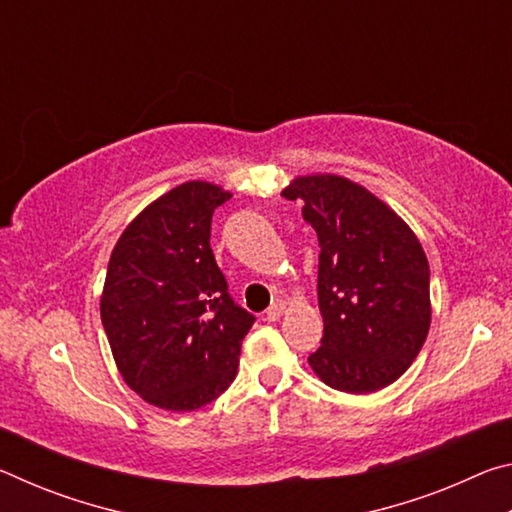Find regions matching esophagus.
Segmentation results:
<instances>
[{
    "mask_svg": "<svg viewBox=\"0 0 512 512\" xmlns=\"http://www.w3.org/2000/svg\"><path fill=\"white\" fill-rule=\"evenodd\" d=\"M284 307H287V305H284L282 300L271 302V307L266 309V318H268V320H277V318H280V316L284 314Z\"/></svg>",
    "mask_w": 512,
    "mask_h": 512,
    "instance_id": "esophagus-1",
    "label": "esophagus"
}]
</instances>
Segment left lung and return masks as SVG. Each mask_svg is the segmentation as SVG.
<instances>
[{"label": "left lung", "instance_id": "obj_1", "mask_svg": "<svg viewBox=\"0 0 512 512\" xmlns=\"http://www.w3.org/2000/svg\"><path fill=\"white\" fill-rule=\"evenodd\" d=\"M318 235L320 348L309 366L343 393H375L402 377L431 325L429 262L415 232L384 201L343 176L314 173L284 187Z\"/></svg>", "mask_w": 512, "mask_h": 512}]
</instances>
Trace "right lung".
<instances>
[{
  "instance_id": "add662e5",
  "label": "right lung",
  "mask_w": 512,
  "mask_h": 512,
  "mask_svg": "<svg viewBox=\"0 0 512 512\" xmlns=\"http://www.w3.org/2000/svg\"><path fill=\"white\" fill-rule=\"evenodd\" d=\"M232 194L189 180L155 198L112 248L101 323L121 377L153 406L194 411L232 384L255 316L235 305L210 248Z\"/></svg>"
}]
</instances>
